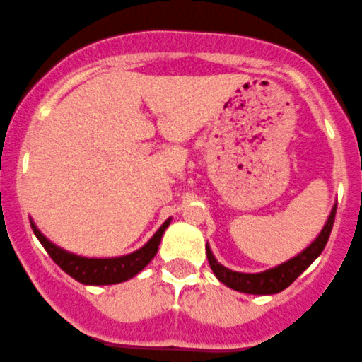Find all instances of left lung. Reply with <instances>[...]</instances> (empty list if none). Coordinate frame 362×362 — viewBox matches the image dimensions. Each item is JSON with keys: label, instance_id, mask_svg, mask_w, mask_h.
I'll list each match as a JSON object with an SVG mask.
<instances>
[{"label": "left lung", "instance_id": "1", "mask_svg": "<svg viewBox=\"0 0 362 362\" xmlns=\"http://www.w3.org/2000/svg\"><path fill=\"white\" fill-rule=\"evenodd\" d=\"M334 218H336V206L330 211L329 220H327L325 227L322 229V233L318 235V238L308 247L302 254L295 256L293 259L286 261V263L279 264V267L272 268V270L261 272V274H240V272H233L229 268L222 267L218 261L213 257L211 250L206 245V254H208L209 267H211L213 274L216 275L220 282H223L226 286L233 288L236 291H242V293H250V295H274L279 291L286 290L291 282L316 259V257L322 254V250L325 249L327 242H329L330 230H332Z\"/></svg>", "mask_w": 362, "mask_h": 362}]
</instances>
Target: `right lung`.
I'll use <instances>...</instances> for the list:
<instances>
[{
    "label": "right lung",
    "instance_id": "add662e5",
    "mask_svg": "<svg viewBox=\"0 0 362 362\" xmlns=\"http://www.w3.org/2000/svg\"><path fill=\"white\" fill-rule=\"evenodd\" d=\"M170 220L163 223L160 229L156 230V235L146 243L140 250L129 254V256L113 257V259H88V257L74 256L65 250L58 249L57 245L46 240L39 229L32 223V229L39 242L42 243L44 249L51 256V259L65 272L71 275L72 279L80 281L81 284H117V282L127 281V279L135 277L140 270L147 267L151 259L156 256L158 247H160L161 236H163L165 229L168 227Z\"/></svg>",
    "mask_w": 362,
    "mask_h": 362
}]
</instances>
